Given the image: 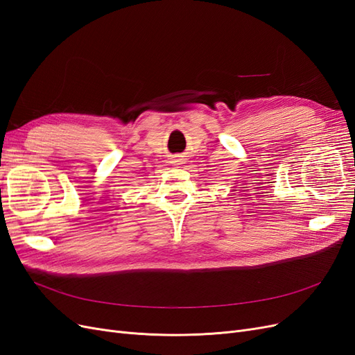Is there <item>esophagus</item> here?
<instances>
[{
  "mask_svg": "<svg viewBox=\"0 0 355 355\" xmlns=\"http://www.w3.org/2000/svg\"><path fill=\"white\" fill-rule=\"evenodd\" d=\"M180 159H182V158H179V157H176V158H175V163H178V164H179V163H180Z\"/></svg>",
  "mask_w": 355,
  "mask_h": 355,
  "instance_id": "esophagus-1",
  "label": "esophagus"
}]
</instances>
